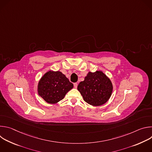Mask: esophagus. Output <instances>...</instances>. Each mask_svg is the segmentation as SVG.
<instances>
[{"mask_svg":"<svg viewBox=\"0 0 152 152\" xmlns=\"http://www.w3.org/2000/svg\"><path fill=\"white\" fill-rule=\"evenodd\" d=\"M77 86V83H74V87L75 88H76Z\"/></svg>","mask_w":152,"mask_h":152,"instance_id":"obj_1","label":"esophagus"}]
</instances>
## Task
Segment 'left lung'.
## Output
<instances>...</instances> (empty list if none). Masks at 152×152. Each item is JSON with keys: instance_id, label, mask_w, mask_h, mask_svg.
Here are the masks:
<instances>
[{"instance_id": "1", "label": "left lung", "mask_w": 152, "mask_h": 152, "mask_svg": "<svg viewBox=\"0 0 152 152\" xmlns=\"http://www.w3.org/2000/svg\"><path fill=\"white\" fill-rule=\"evenodd\" d=\"M113 88L110 79L100 71L89 72L77 86L84 101L93 106L105 103L110 98Z\"/></svg>"}]
</instances>
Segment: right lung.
I'll return each mask as SVG.
<instances>
[{
	"mask_svg": "<svg viewBox=\"0 0 152 152\" xmlns=\"http://www.w3.org/2000/svg\"><path fill=\"white\" fill-rule=\"evenodd\" d=\"M73 84L60 72L49 71L40 79L38 94L49 103H56L62 100Z\"/></svg>",
	"mask_w": 152,
	"mask_h": 152,
	"instance_id": "right-lung-1",
	"label": "right lung"
}]
</instances>
